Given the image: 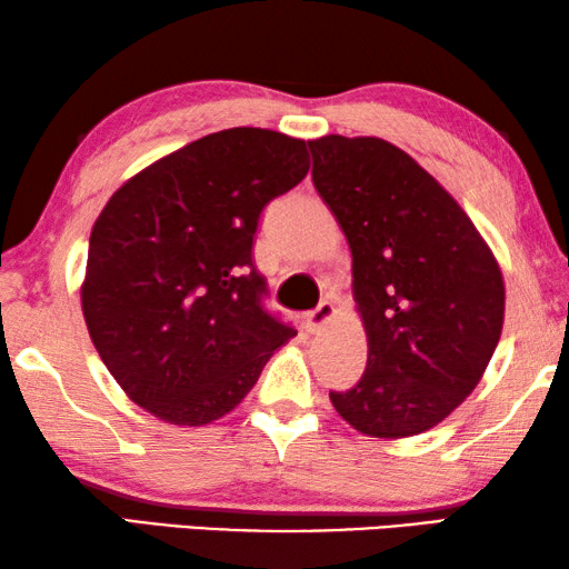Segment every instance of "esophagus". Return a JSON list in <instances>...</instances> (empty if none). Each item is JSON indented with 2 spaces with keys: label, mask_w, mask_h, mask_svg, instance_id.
Returning <instances> with one entry per match:
<instances>
[{
  "label": "esophagus",
  "mask_w": 569,
  "mask_h": 569,
  "mask_svg": "<svg viewBox=\"0 0 569 569\" xmlns=\"http://www.w3.org/2000/svg\"><path fill=\"white\" fill-rule=\"evenodd\" d=\"M335 312H338V310H335L332 302H328V300L320 302L318 307H315V310H310V312L305 315V328L310 330V332H318L325 322L332 320Z\"/></svg>",
  "instance_id": "esophagus-1"
}]
</instances>
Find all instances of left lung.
Returning a JSON list of instances; mask_svg holds the SVG:
<instances>
[{"label": "left lung", "instance_id": "8db88e82", "mask_svg": "<svg viewBox=\"0 0 569 569\" xmlns=\"http://www.w3.org/2000/svg\"><path fill=\"white\" fill-rule=\"evenodd\" d=\"M312 183L352 251L368 366L330 390L376 439L441 423L487 370L505 322V282L487 241L443 186L383 138L310 141Z\"/></svg>", "mask_w": 569, "mask_h": 569}]
</instances>
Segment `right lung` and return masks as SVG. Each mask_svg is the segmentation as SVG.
Here are the masks:
<instances>
[{
  "mask_svg": "<svg viewBox=\"0 0 569 569\" xmlns=\"http://www.w3.org/2000/svg\"><path fill=\"white\" fill-rule=\"evenodd\" d=\"M307 171L300 138L229 128L136 173L100 211L82 315L110 376L161 421L229 413L297 335L264 307L251 247L267 203Z\"/></svg>",
  "mask_w": 569,
  "mask_h": 569,
  "instance_id": "obj_1",
  "label": "right lung"
}]
</instances>
